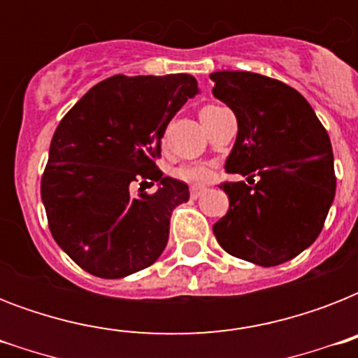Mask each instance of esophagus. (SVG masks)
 I'll list each match as a JSON object with an SVG mask.
<instances>
[{"mask_svg": "<svg viewBox=\"0 0 358 358\" xmlns=\"http://www.w3.org/2000/svg\"><path fill=\"white\" fill-rule=\"evenodd\" d=\"M202 191H204V187H202V185H191V189H189L191 199H199Z\"/></svg>", "mask_w": 358, "mask_h": 358, "instance_id": "1", "label": "esophagus"}]
</instances>
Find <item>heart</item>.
I'll list each match as a JSON object with an SVG mask.
<instances>
[{
	"label": "heart",
	"mask_w": 358,
	"mask_h": 358,
	"mask_svg": "<svg viewBox=\"0 0 358 358\" xmlns=\"http://www.w3.org/2000/svg\"><path fill=\"white\" fill-rule=\"evenodd\" d=\"M208 108H217V106H208ZM204 108V109H208ZM174 176L180 180H184L187 184L201 185L206 184L208 180L212 178V169L202 163H189V165H182L174 171Z\"/></svg>",
	"instance_id": "heart-1"
}]
</instances>
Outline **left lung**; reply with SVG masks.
I'll use <instances>...</instances> for the list:
<instances>
[{
    "label": "left lung",
    "instance_id": "obj_1",
    "mask_svg": "<svg viewBox=\"0 0 358 358\" xmlns=\"http://www.w3.org/2000/svg\"><path fill=\"white\" fill-rule=\"evenodd\" d=\"M210 78L213 96L238 119L224 169L253 184H221L230 206L213 234L236 258L264 267L284 264L316 241L333 204L336 176L327 129L303 94L282 81L236 70Z\"/></svg>",
    "mask_w": 358,
    "mask_h": 358
}]
</instances>
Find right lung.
I'll list each match as a JSON object with an SVG mask.
<instances>
[{
	"label": "right lung",
	"mask_w": 358,
	"mask_h": 358,
	"mask_svg": "<svg viewBox=\"0 0 358 358\" xmlns=\"http://www.w3.org/2000/svg\"><path fill=\"white\" fill-rule=\"evenodd\" d=\"M196 92L189 74L111 76L59 122L41 196L53 239L81 269L120 278L159 258L189 187L163 176L156 162L167 124ZM154 181L158 191L145 192Z\"/></svg>",
	"instance_id": "right-lung-1"
}]
</instances>
